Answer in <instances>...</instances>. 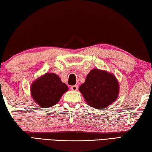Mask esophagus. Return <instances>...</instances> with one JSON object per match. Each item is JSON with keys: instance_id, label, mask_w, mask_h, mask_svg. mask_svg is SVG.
I'll return each instance as SVG.
<instances>
[{"instance_id": "esophagus-1", "label": "esophagus", "mask_w": 152, "mask_h": 152, "mask_svg": "<svg viewBox=\"0 0 152 152\" xmlns=\"http://www.w3.org/2000/svg\"><path fill=\"white\" fill-rule=\"evenodd\" d=\"M78 86L77 85H74V86H72L71 87H70V90L71 91H76L77 90H78Z\"/></svg>"}]
</instances>
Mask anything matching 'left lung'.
Here are the masks:
<instances>
[{"label":"left lung","instance_id":"1","mask_svg":"<svg viewBox=\"0 0 152 152\" xmlns=\"http://www.w3.org/2000/svg\"><path fill=\"white\" fill-rule=\"evenodd\" d=\"M79 91L90 107L102 110L117 99L119 84L113 74L94 68L88 74Z\"/></svg>","mask_w":152,"mask_h":152}]
</instances>
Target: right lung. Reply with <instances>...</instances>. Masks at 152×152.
Wrapping results in <instances>:
<instances>
[{
  "mask_svg": "<svg viewBox=\"0 0 152 152\" xmlns=\"http://www.w3.org/2000/svg\"><path fill=\"white\" fill-rule=\"evenodd\" d=\"M30 89L35 102L42 108H49L60 101L68 87L57 74L47 72L35 80Z\"/></svg>",
  "mask_w": 152,
  "mask_h": 152,
  "instance_id": "add662e5",
  "label": "right lung"
}]
</instances>
